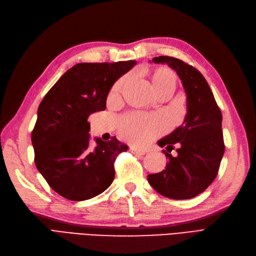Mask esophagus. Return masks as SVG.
<instances>
[{"instance_id":"obj_1","label":"esophagus","mask_w":256,"mask_h":256,"mask_svg":"<svg viewBox=\"0 0 256 256\" xmlns=\"http://www.w3.org/2000/svg\"><path fill=\"white\" fill-rule=\"evenodd\" d=\"M130 152H132V154H146V150H142V149H137V148H130Z\"/></svg>"}]
</instances>
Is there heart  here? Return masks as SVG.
Here are the masks:
<instances>
[{
    "label": "heart",
    "mask_w": 256,
    "mask_h": 256,
    "mask_svg": "<svg viewBox=\"0 0 256 256\" xmlns=\"http://www.w3.org/2000/svg\"><path fill=\"white\" fill-rule=\"evenodd\" d=\"M126 78H122L118 81L112 92L119 93ZM152 88L156 94L170 93L173 94L178 86V78L168 68H158L150 74ZM162 130V123L154 118L144 116L138 114L130 116L123 120L121 124V135L128 142L134 144H142L154 138Z\"/></svg>",
    "instance_id": "obj_1"
}]
</instances>
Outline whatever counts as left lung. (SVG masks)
<instances>
[{
	"label": "left lung",
	"mask_w": 256,
	"mask_h": 256,
	"mask_svg": "<svg viewBox=\"0 0 256 256\" xmlns=\"http://www.w3.org/2000/svg\"><path fill=\"white\" fill-rule=\"evenodd\" d=\"M152 62L176 71L186 93L187 114L178 128L158 142L160 147L172 149L178 144V156L166 152V170L148 175L147 180L166 198L190 199L204 192L218 175L225 152L222 112L204 76L196 68L170 56L154 57Z\"/></svg>",
	"instance_id": "left-lung-1"
}]
</instances>
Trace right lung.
Masks as SVG:
<instances>
[{
	"label": "right lung",
	"instance_id": "right-lung-1",
	"mask_svg": "<svg viewBox=\"0 0 256 256\" xmlns=\"http://www.w3.org/2000/svg\"><path fill=\"white\" fill-rule=\"evenodd\" d=\"M135 64V60L76 64L38 106L31 135L34 162L50 188L64 198L88 200L112 184L116 156L128 147L116 136L108 142L95 137L92 147L88 119L106 109L112 85Z\"/></svg>",
	"mask_w": 256,
	"mask_h": 256
}]
</instances>
